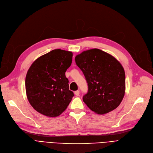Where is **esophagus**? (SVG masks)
I'll use <instances>...</instances> for the list:
<instances>
[{"label":"esophagus","mask_w":153,"mask_h":153,"mask_svg":"<svg viewBox=\"0 0 153 153\" xmlns=\"http://www.w3.org/2000/svg\"><path fill=\"white\" fill-rule=\"evenodd\" d=\"M75 94L76 96H79V90L75 91Z\"/></svg>","instance_id":"esophagus-1"}]
</instances>
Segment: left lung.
<instances>
[{
  "mask_svg": "<svg viewBox=\"0 0 153 153\" xmlns=\"http://www.w3.org/2000/svg\"><path fill=\"white\" fill-rule=\"evenodd\" d=\"M88 90L83 97L90 110L104 114L117 108L125 93V73L114 56L98 48L84 51L75 56Z\"/></svg>",
  "mask_w": 153,
  "mask_h": 153,
  "instance_id": "1",
  "label": "left lung"
}]
</instances>
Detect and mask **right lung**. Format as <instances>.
Returning a JSON list of instances; mask_svg holds the SVG:
<instances>
[{
    "label": "right lung",
    "mask_w": 153,
    "mask_h": 153,
    "mask_svg": "<svg viewBox=\"0 0 153 153\" xmlns=\"http://www.w3.org/2000/svg\"><path fill=\"white\" fill-rule=\"evenodd\" d=\"M72 56L69 51L53 50L38 58L29 68L25 78L27 97L37 112L56 117L67 109L74 96L65 76Z\"/></svg>",
    "instance_id": "obj_1"
}]
</instances>
